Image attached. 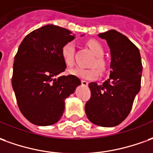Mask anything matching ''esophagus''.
<instances>
[{
    "label": "esophagus",
    "instance_id": "obj_1",
    "mask_svg": "<svg viewBox=\"0 0 153 153\" xmlns=\"http://www.w3.org/2000/svg\"><path fill=\"white\" fill-rule=\"evenodd\" d=\"M82 86H84V87H87V86H88V82H87V81H83V80H82Z\"/></svg>",
    "mask_w": 153,
    "mask_h": 153
}]
</instances>
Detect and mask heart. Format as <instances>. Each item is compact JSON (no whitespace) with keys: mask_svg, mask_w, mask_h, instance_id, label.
Returning <instances> with one entry per match:
<instances>
[{"mask_svg":"<svg viewBox=\"0 0 153 153\" xmlns=\"http://www.w3.org/2000/svg\"><path fill=\"white\" fill-rule=\"evenodd\" d=\"M87 46L90 48L91 52L95 56L94 61L91 62V66H95L98 68L101 71L106 70L107 63L103 59L104 56V48L102 45L96 40H90L87 42ZM74 53H75V43L73 42H69L63 46L62 49V56L64 62L67 66H72L74 64ZM71 75L76 76L79 78L86 79V80H95L98 77V71L94 67L91 68H81L75 67L69 70Z\"/></svg>","mask_w":153,"mask_h":153,"instance_id":"b5f03b06","label":"heart"}]
</instances>
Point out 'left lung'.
Returning <instances> with one entry per match:
<instances>
[{
  "label": "left lung",
  "instance_id": "obj_1",
  "mask_svg": "<svg viewBox=\"0 0 153 153\" xmlns=\"http://www.w3.org/2000/svg\"><path fill=\"white\" fill-rule=\"evenodd\" d=\"M111 51L110 77L102 84L89 83L91 98L85 105L89 121L111 127L123 123L131 111L141 88L143 65L138 48L126 36L115 30L98 34Z\"/></svg>",
  "mask_w": 153,
  "mask_h": 153
}]
</instances>
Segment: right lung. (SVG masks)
<instances>
[{
    "mask_svg": "<svg viewBox=\"0 0 153 153\" xmlns=\"http://www.w3.org/2000/svg\"><path fill=\"white\" fill-rule=\"evenodd\" d=\"M74 38L67 29L46 25L31 31L19 46L11 84L21 112L35 125L57 123L66 98L81 85L73 75L57 77L66 68L62 49Z\"/></svg>",
    "mask_w": 153,
    "mask_h": 153,
    "instance_id": "1",
    "label": "right lung"
}]
</instances>
